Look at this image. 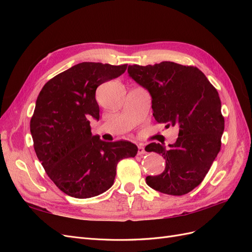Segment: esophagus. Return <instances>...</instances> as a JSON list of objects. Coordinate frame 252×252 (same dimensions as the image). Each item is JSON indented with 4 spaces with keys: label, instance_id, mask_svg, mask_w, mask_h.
Returning a JSON list of instances; mask_svg holds the SVG:
<instances>
[{
    "label": "esophagus",
    "instance_id": "1",
    "mask_svg": "<svg viewBox=\"0 0 252 252\" xmlns=\"http://www.w3.org/2000/svg\"><path fill=\"white\" fill-rule=\"evenodd\" d=\"M145 154V149H144V146L142 144H140L138 146V155L139 156H143Z\"/></svg>",
    "mask_w": 252,
    "mask_h": 252
}]
</instances>
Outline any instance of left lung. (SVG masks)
I'll use <instances>...</instances> for the list:
<instances>
[{"label": "left lung", "instance_id": "1", "mask_svg": "<svg viewBox=\"0 0 252 252\" xmlns=\"http://www.w3.org/2000/svg\"><path fill=\"white\" fill-rule=\"evenodd\" d=\"M128 75L151 96L158 123L179 127L177 142L151 143L145 148L165 158V170L148 175L149 187L162 193L183 195L201 184L220 148L224 118L217 89L196 67L173 62L129 65Z\"/></svg>", "mask_w": 252, "mask_h": 252}]
</instances>
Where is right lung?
Listing matches in <instances>:
<instances>
[{
  "mask_svg": "<svg viewBox=\"0 0 252 252\" xmlns=\"http://www.w3.org/2000/svg\"><path fill=\"white\" fill-rule=\"evenodd\" d=\"M127 64L83 62L45 84L36 98L30 132L37 158L57 187L77 199L96 196L114 182L118 163L134 158L131 142H104L93 135L100 119L95 90L123 74Z\"/></svg>",
  "mask_w": 252,
  "mask_h": 252,
  "instance_id": "1",
  "label": "right lung"
}]
</instances>
